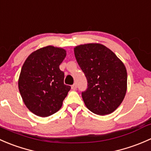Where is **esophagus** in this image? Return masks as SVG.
<instances>
[{"label": "esophagus", "instance_id": "obj_1", "mask_svg": "<svg viewBox=\"0 0 151 151\" xmlns=\"http://www.w3.org/2000/svg\"><path fill=\"white\" fill-rule=\"evenodd\" d=\"M77 83H74V85H71V89H72V90H74H74H76V89H77Z\"/></svg>", "mask_w": 151, "mask_h": 151}]
</instances>
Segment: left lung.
<instances>
[{
	"mask_svg": "<svg viewBox=\"0 0 151 151\" xmlns=\"http://www.w3.org/2000/svg\"><path fill=\"white\" fill-rule=\"evenodd\" d=\"M74 55L88 82L82 92L85 106L96 115H108L119 106L127 88V72L113 52L100 44L74 48Z\"/></svg>",
	"mask_w": 151,
	"mask_h": 151,
	"instance_id": "obj_1",
	"label": "left lung"
}]
</instances>
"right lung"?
Here are the masks:
<instances>
[{
    "label": "right lung",
    "instance_id": "obj_1",
    "mask_svg": "<svg viewBox=\"0 0 151 151\" xmlns=\"http://www.w3.org/2000/svg\"><path fill=\"white\" fill-rule=\"evenodd\" d=\"M66 55L63 49L47 46L32 52L22 67L19 93L29 110L38 116L58 112L71 89L63 83L64 72L59 68Z\"/></svg>",
    "mask_w": 151,
    "mask_h": 151
}]
</instances>
